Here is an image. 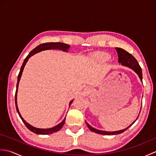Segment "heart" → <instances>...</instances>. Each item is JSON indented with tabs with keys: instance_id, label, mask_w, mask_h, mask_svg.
I'll use <instances>...</instances> for the list:
<instances>
[{
	"instance_id": "heart-1",
	"label": "heart",
	"mask_w": 156,
	"mask_h": 156,
	"mask_svg": "<svg viewBox=\"0 0 156 156\" xmlns=\"http://www.w3.org/2000/svg\"><path fill=\"white\" fill-rule=\"evenodd\" d=\"M98 57L102 59H105V60H107L109 59V55L107 54H98Z\"/></svg>"
}]
</instances>
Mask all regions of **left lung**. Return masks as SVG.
<instances>
[{
  "label": "left lung",
  "instance_id": "obj_1",
  "mask_svg": "<svg viewBox=\"0 0 156 156\" xmlns=\"http://www.w3.org/2000/svg\"><path fill=\"white\" fill-rule=\"evenodd\" d=\"M115 49L116 50H117V54H118L119 63H120V64H121V65L122 66H127V67H129V68L133 69L134 72H136V74L138 75L139 77H140L141 81H142V77H143V76H142V70L140 64H139L138 62L137 61V59H135L131 54H129V52L125 51L123 49L120 48H115ZM139 115H140V114H139ZM137 118L136 119V120L137 119ZM136 120H135L131 125H129L128 127L125 128L124 129H122V130H120V131H105L98 130V129H94L92 127H91V126L89 125L87 122H86V123H87L89 129H90L91 131L94 132V133H97L98 134L105 135H118V134L123 133V132L127 130L129 127H131V126L133 125L135 121H136Z\"/></svg>",
  "mask_w": 156,
  "mask_h": 156
}]
</instances>
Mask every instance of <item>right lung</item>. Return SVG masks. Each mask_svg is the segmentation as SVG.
I'll use <instances>...</instances> for the list:
<instances>
[{"instance_id":"right-lung-1","label":"right lung","mask_w":156,"mask_h":156,"mask_svg":"<svg viewBox=\"0 0 156 156\" xmlns=\"http://www.w3.org/2000/svg\"><path fill=\"white\" fill-rule=\"evenodd\" d=\"M69 48V45L64 44V43H61V42L45 43V44H42L39 45L35 49H33V50L30 53H29V55L27 56V57H26L24 62H23V65L21 66V69H20L19 74L18 75L17 83H16V92H15V105H16V111H17L20 118L21 119V120L23 121V122H24L25 125H26V127H27L31 131L34 132V133H35L36 134H38V135H48V134H51L53 133H55V132L58 131L59 130H60V129L62 128L63 125H64V124L65 123L66 117L64 118V120H63L60 122V123L58 124V125L55 126V127H54L49 128V129H39V128L34 127H33V126H31V125H29L28 122H26L24 120V119H23V118L21 117V115L19 112V108H18V107H17V101H16V96H17V90H18V87H19V83L20 79H21V77L23 69H24L25 66L26 64V63L27 62L29 58L31 57L32 55H34V54H37V53H38V52H40V51H44V50H47V49H59V50H62L63 51L67 52ZM73 101H74V100H72L70 102H69V106H70V105L72 103Z\"/></svg>"}]
</instances>
